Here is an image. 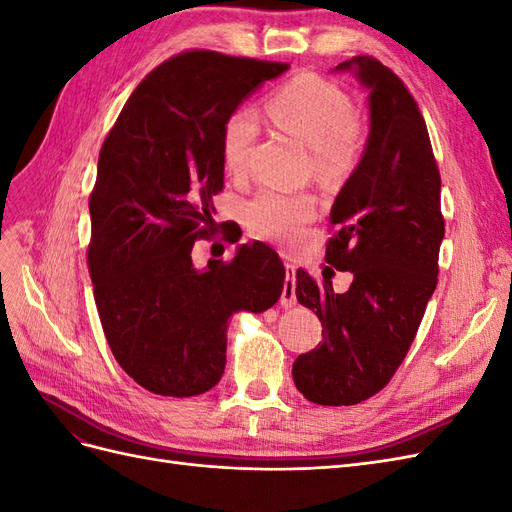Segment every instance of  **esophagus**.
<instances>
[{"mask_svg":"<svg viewBox=\"0 0 512 512\" xmlns=\"http://www.w3.org/2000/svg\"><path fill=\"white\" fill-rule=\"evenodd\" d=\"M280 303L282 307H292L297 303V267H294L292 262H286V280Z\"/></svg>","mask_w":512,"mask_h":512,"instance_id":"esophagus-1","label":"esophagus"}]
</instances>
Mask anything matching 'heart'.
Instances as JSON below:
<instances>
[{"instance_id": "b5f03b06", "label": "heart", "mask_w": 512, "mask_h": 512, "mask_svg": "<svg viewBox=\"0 0 512 512\" xmlns=\"http://www.w3.org/2000/svg\"><path fill=\"white\" fill-rule=\"evenodd\" d=\"M267 113L277 128L314 151L320 175L333 177L348 166L354 151V106L342 89L314 74H301L267 98ZM256 117L239 108L222 128V162L230 175L247 168L256 141ZM318 200L309 192L262 190L245 205V224L258 239L286 243L299 235L303 224L314 220Z\"/></svg>"}]
</instances>
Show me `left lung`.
Masks as SVG:
<instances>
[{
    "instance_id": "left-lung-1",
    "label": "left lung",
    "mask_w": 512,
    "mask_h": 512,
    "mask_svg": "<svg viewBox=\"0 0 512 512\" xmlns=\"http://www.w3.org/2000/svg\"><path fill=\"white\" fill-rule=\"evenodd\" d=\"M335 70L369 89V136L331 209L324 280L297 271V299L320 318L324 342L294 361L292 378L314 404L354 406L389 384L414 342L438 284L444 218L440 170L404 81L369 55ZM335 270L353 273L344 295L332 290Z\"/></svg>"
}]
</instances>
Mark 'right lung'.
Segmentation results:
<instances>
[{"mask_svg": "<svg viewBox=\"0 0 512 512\" xmlns=\"http://www.w3.org/2000/svg\"><path fill=\"white\" fill-rule=\"evenodd\" d=\"M280 61L185 51L151 70L100 149L87 265L106 342L126 374L164 397L220 382L228 318L277 303L286 269L269 245L194 269L224 188L222 128Z\"/></svg>", "mask_w": 512, "mask_h": 512, "instance_id": "1", "label": "right lung"}]
</instances>
